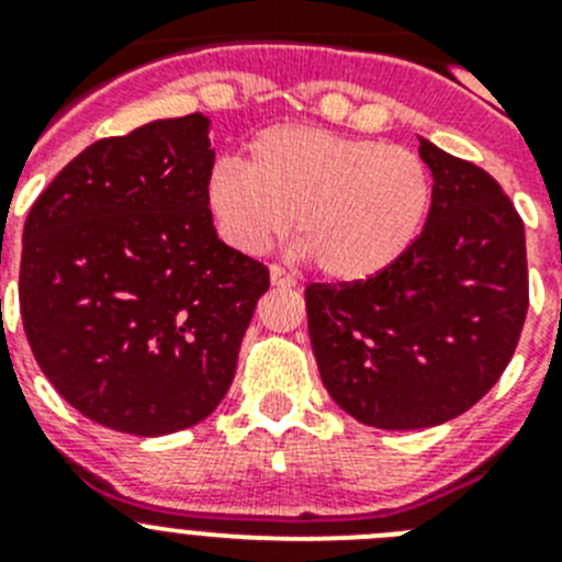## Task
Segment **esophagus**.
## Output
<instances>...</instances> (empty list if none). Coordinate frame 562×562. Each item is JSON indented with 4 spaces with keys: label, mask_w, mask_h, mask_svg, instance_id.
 I'll return each instance as SVG.
<instances>
[{
    "label": "esophagus",
    "mask_w": 562,
    "mask_h": 562,
    "mask_svg": "<svg viewBox=\"0 0 562 562\" xmlns=\"http://www.w3.org/2000/svg\"><path fill=\"white\" fill-rule=\"evenodd\" d=\"M270 281L272 286H284V290L286 286H295V278H292L284 267H278V265L270 267Z\"/></svg>",
    "instance_id": "obj_1"
}]
</instances>
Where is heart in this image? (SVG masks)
I'll list each match as a JSON object with an SVG mask.
<instances>
[{
	"instance_id": "1",
	"label": "heart",
	"mask_w": 562,
	"mask_h": 562,
	"mask_svg": "<svg viewBox=\"0 0 562 562\" xmlns=\"http://www.w3.org/2000/svg\"><path fill=\"white\" fill-rule=\"evenodd\" d=\"M205 202L238 252H265L292 216L301 250L342 284L396 265L428 222L434 177L419 154L315 126H270L247 162L222 157Z\"/></svg>"
}]
</instances>
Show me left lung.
I'll return each mask as SVG.
<instances>
[{"instance_id":"obj_1","label":"left lung","mask_w":562,"mask_h":562,"mask_svg":"<svg viewBox=\"0 0 562 562\" xmlns=\"http://www.w3.org/2000/svg\"><path fill=\"white\" fill-rule=\"evenodd\" d=\"M434 173L411 250L357 284H310L321 380L362 425L434 428L470 411L509 366L529 310L524 222L498 182L419 137Z\"/></svg>"}]
</instances>
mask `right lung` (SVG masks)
<instances>
[{"label": "right lung", "instance_id": "add662e5", "mask_svg": "<svg viewBox=\"0 0 562 562\" xmlns=\"http://www.w3.org/2000/svg\"><path fill=\"white\" fill-rule=\"evenodd\" d=\"M211 121H151L83 148L22 233L24 335L87 419L134 436L216 411L270 272L216 236Z\"/></svg>", "mask_w": 562, "mask_h": 562}]
</instances>
